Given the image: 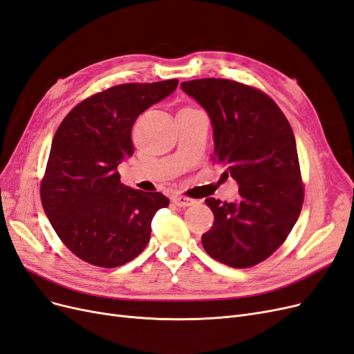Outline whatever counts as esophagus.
I'll return each instance as SVG.
<instances>
[{"mask_svg":"<svg viewBox=\"0 0 354 354\" xmlns=\"http://www.w3.org/2000/svg\"><path fill=\"white\" fill-rule=\"evenodd\" d=\"M173 202L176 203L177 207H190V205H194V203H195L194 199H190V198L183 196V195L173 196Z\"/></svg>","mask_w":354,"mask_h":354,"instance_id":"34e87169","label":"esophagus"}]
</instances>
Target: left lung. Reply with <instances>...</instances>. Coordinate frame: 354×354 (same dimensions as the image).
<instances>
[{"instance_id":"left-lung-1","label":"left lung","mask_w":354,"mask_h":354,"mask_svg":"<svg viewBox=\"0 0 354 354\" xmlns=\"http://www.w3.org/2000/svg\"><path fill=\"white\" fill-rule=\"evenodd\" d=\"M181 90L207 111L214 160L239 185L233 202L207 198L212 227L202 234L209 257L245 269L285 242L301 212L304 190L292 128L263 91L236 81L202 78Z\"/></svg>"}]
</instances>
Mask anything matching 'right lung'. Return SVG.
Listing matches in <instances>:
<instances>
[{"instance_id":"add662e5","label":"right lung","mask_w":354,"mask_h":354,"mask_svg":"<svg viewBox=\"0 0 354 354\" xmlns=\"http://www.w3.org/2000/svg\"><path fill=\"white\" fill-rule=\"evenodd\" d=\"M177 85L178 80L115 85L75 106L59 125L41 202L57 236L81 260L111 269L146 248L152 218L169 201L121 185L116 168L134 153L138 115Z\"/></svg>"}]
</instances>
